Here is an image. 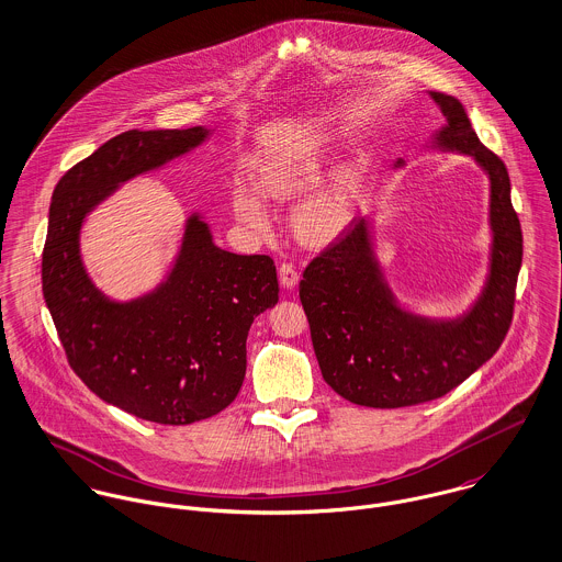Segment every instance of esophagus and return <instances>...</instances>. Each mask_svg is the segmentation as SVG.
<instances>
[{
  "label": "esophagus",
  "mask_w": 562,
  "mask_h": 562,
  "mask_svg": "<svg viewBox=\"0 0 562 562\" xmlns=\"http://www.w3.org/2000/svg\"><path fill=\"white\" fill-rule=\"evenodd\" d=\"M299 272H296V268L292 266V263H281V268H279V281H281V285L285 288V290H294L296 288V283H299Z\"/></svg>",
  "instance_id": "1"
}]
</instances>
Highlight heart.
<instances>
[{"label":"heart","mask_w":562,"mask_h":562,"mask_svg":"<svg viewBox=\"0 0 562 562\" xmlns=\"http://www.w3.org/2000/svg\"><path fill=\"white\" fill-rule=\"evenodd\" d=\"M330 154L333 149L321 134L301 138L294 145H290L283 154L261 164L257 172V188L263 196L277 201L296 199L314 184L321 183L328 170ZM232 207L236 218L252 234L266 236L270 232V214L257 192L248 188H238L232 196ZM355 212V170L341 168L316 191L303 196L294 205L292 229L303 244L328 246L350 229Z\"/></svg>","instance_id":"b5f03b06"}]
</instances>
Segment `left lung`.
<instances>
[{"mask_svg":"<svg viewBox=\"0 0 562 562\" xmlns=\"http://www.w3.org/2000/svg\"><path fill=\"white\" fill-rule=\"evenodd\" d=\"M428 94L446 119L428 149L470 156L488 181L491 244L476 299L454 316L408 310L385 277L372 214L357 216L301 281L322 379L341 398L372 408L411 406L452 392L495 355L513 321L524 240L508 170L479 140L459 99ZM402 166L394 164L396 170Z\"/></svg>","mask_w":562,"mask_h":562,"instance_id":"8db88e82","label":"left lung"}]
</instances>
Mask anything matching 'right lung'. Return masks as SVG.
<instances>
[{
	"label": "right lung",
	"mask_w": 562,
	"mask_h": 562,
	"mask_svg": "<svg viewBox=\"0 0 562 562\" xmlns=\"http://www.w3.org/2000/svg\"><path fill=\"white\" fill-rule=\"evenodd\" d=\"M212 130H132L58 181L43 250V296L71 368L90 392L140 419L183 426L236 401L252 321L279 301L274 261L221 248L205 214L186 216L160 283L134 299L105 294L81 255L90 212L116 190L179 160Z\"/></svg>",
	"instance_id": "right-lung-1"
}]
</instances>
